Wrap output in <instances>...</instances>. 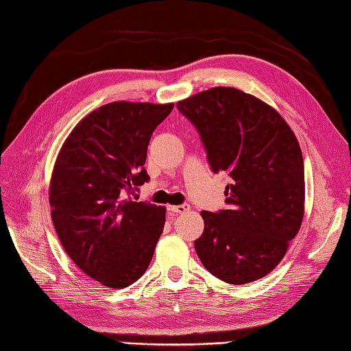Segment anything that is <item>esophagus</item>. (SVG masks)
<instances>
[{
  "label": "esophagus",
  "instance_id": "esophagus-1",
  "mask_svg": "<svg viewBox=\"0 0 351 351\" xmlns=\"http://www.w3.org/2000/svg\"><path fill=\"white\" fill-rule=\"evenodd\" d=\"M189 208H191V206H189V204H180V206H168V210H169V212H173V213H176V215L188 212Z\"/></svg>",
  "mask_w": 351,
  "mask_h": 351
}]
</instances>
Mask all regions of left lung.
Returning a JSON list of instances; mask_svg holds the SVG:
<instances>
[{
  "label": "left lung",
  "mask_w": 351,
  "mask_h": 351,
  "mask_svg": "<svg viewBox=\"0 0 351 351\" xmlns=\"http://www.w3.org/2000/svg\"><path fill=\"white\" fill-rule=\"evenodd\" d=\"M201 135L213 173L227 171V210L201 212L193 241L201 263L228 284L274 270L302 225L305 171L298 138L276 110L232 87H215L177 102Z\"/></svg>",
  "instance_id": "obj_1"
}]
</instances>
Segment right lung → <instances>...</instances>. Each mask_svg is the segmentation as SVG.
I'll return each instance as SVG.
<instances>
[{
  "label": "right lung",
  "instance_id": "add662e5",
  "mask_svg": "<svg viewBox=\"0 0 351 351\" xmlns=\"http://www.w3.org/2000/svg\"><path fill=\"white\" fill-rule=\"evenodd\" d=\"M174 104L112 102L76 124L61 147L49 184L53 227L85 275L124 288L144 275L167 210L134 201L149 182L147 147Z\"/></svg>",
  "mask_w": 351,
  "mask_h": 351
}]
</instances>
